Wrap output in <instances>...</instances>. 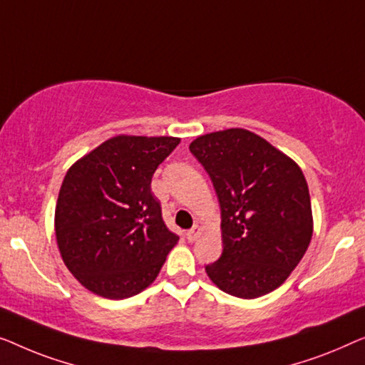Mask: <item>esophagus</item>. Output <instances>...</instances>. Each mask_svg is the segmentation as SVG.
<instances>
[{
  "label": "esophagus",
  "mask_w": 365,
  "mask_h": 365,
  "mask_svg": "<svg viewBox=\"0 0 365 365\" xmlns=\"http://www.w3.org/2000/svg\"><path fill=\"white\" fill-rule=\"evenodd\" d=\"M200 233H202V230H200L198 227H193L192 230H188L187 232V240L190 241V243H193V241L200 236Z\"/></svg>",
  "instance_id": "34e87169"
}]
</instances>
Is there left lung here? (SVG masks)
Returning <instances> with one entry per match:
<instances>
[{
  "label": "left lung",
  "mask_w": 365,
  "mask_h": 365,
  "mask_svg": "<svg viewBox=\"0 0 365 365\" xmlns=\"http://www.w3.org/2000/svg\"><path fill=\"white\" fill-rule=\"evenodd\" d=\"M222 208L223 253L208 278L241 299L274 291L312 238V210L299 165L245 129L205 133L190 143Z\"/></svg>",
  "instance_id": "left-lung-1"
}]
</instances>
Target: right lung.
I'll use <instances>...</instances> for the list:
<instances>
[{
  "label": "right lung",
  "instance_id": "obj_1",
  "mask_svg": "<svg viewBox=\"0 0 365 365\" xmlns=\"http://www.w3.org/2000/svg\"><path fill=\"white\" fill-rule=\"evenodd\" d=\"M178 143V137L117 135L66 173L56 203V241L68 269L94 294H138L177 245L150 183Z\"/></svg>",
  "mask_w": 365,
  "mask_h": 365
}]
</instances>
